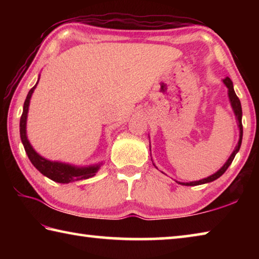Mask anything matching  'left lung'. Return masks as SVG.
<instances>
[{"label": "left lung", "mask_w": 259, "mask_h": 259, "mask_svg": "<svg viewBox=\"0 0 259 259\" xmlns=\"http://www.w3.org/2000/svg\"><path fill=\"white\" fill-rule=\"evenodd\" d=\"M224 82V84L227 87V89H229V98H230V102H231V106L233 108V112L236 116V120H238V125H239V129H240V138H239V143L238 145H236L235 150L232 153L231 156L229 157V160L226 161V163L222 166L221 169L218 170L217 172H214L211 176H209L207 178H203L201 179V181H196V182H190V183H179L181 185H186V186H195V185H201V184H205V183H210V182H213L216 181L217 178H219L222 176L223 174H224L227 168H229L230 164L232 163V161L234 160L235 154L239 152L240 150V146H241V143H242V135H243V128H242V108H241V103H240V99L238 98V96H236L235 91H234V88H233V82L231 81L230 77H226L223 80ZM151 150V148H150Z\"/></svg>", "instance_id": "1"}]
</instances>
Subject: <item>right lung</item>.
I'll use <instances>...</instances> for the list:
<instances>
[{"mask_svg": "<svg viewBox=\"0 0 259 259\" xmlns=\"http://www.w3.org/2000/svg\"><path fill=\"white\" fill-rule=\"evenodd\" d=\"M37 84V83H36ZM35 84L32 89L29 90L27 97L25 99L24 103V109L23 114L20 117V138L23 142L24 148L27 154L28 159L32 162V164L36 168L38 171L42 175H45L46 177L50 178L51 181L61 183V184H68L71 182L81 181V179H88L94 177L96 172L98 171L100 164L96 165H89V166H73L71 164L61 163V162L56 161H49L38 155L36 152L34 151V148L30 145L27 135H26V121H27V113L29 107L30 97L34 93V89L36 88Z\"/></svg>", "mask_w": 259, "mask_h": 259, "instance_id": "obj_1", "label": "right lung"}]
</instances>
